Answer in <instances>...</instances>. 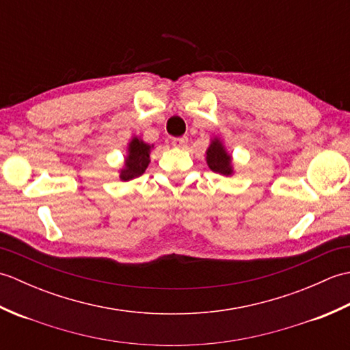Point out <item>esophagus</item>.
Segmentation results:
<instances>
[{"instance_id": "esophagus-1", "label": "esophagus", "mask_w": 350, "mask_h": 350, "mask_svg": "<svg viewBox=\"0 0 350 350\" xmlns=\"http://www.w3.org/2000/svg\"><path fill=\"white\" fill-rule=\"evenodd\" d=\"M171 143H173L174 147H185V146L188 144V137H177V138H173V141H171Z\"/></svg>"}]
</instances>
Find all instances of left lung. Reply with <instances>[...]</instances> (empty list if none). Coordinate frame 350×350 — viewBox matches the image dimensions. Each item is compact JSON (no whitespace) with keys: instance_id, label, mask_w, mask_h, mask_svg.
Listing matches in <instances>:
<instances>
[{"instance_id":"1","label":"left lung","mask_w":350,"mask_h":350,"mask_svg":"<svg viewBox=\"0 0 350 350\" xmlns=\"http://www.w3.org/2000/svg\"><path fill=\"white\" fill-rule=\"evenodd\" d=\"M206 161L207 165L215 173L224 174V176H232L233 168H232V156H230L224 146H222L221 141L218 138H215L212 141V144L209 146L206 152Z\"/></svg>"}]
</instances>
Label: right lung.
<instances>
[{"mask_svg": "<svg viewBox=\"0 0 350 350\" xmlns=\"http://www.w3.org/2000/svg\"><path fill=\"white\" fill-rule=\"evenodd\" d=\"M150 148L152 146L146 144L139 138H133L129 143V153L124 161V168L120 171L122 180H131L141 176L150 162Z\"/></svg>", "mask_w": 350, "mask_h": 350, "instance_id": "obj_1", "label": "right lung"}]
</instances>
